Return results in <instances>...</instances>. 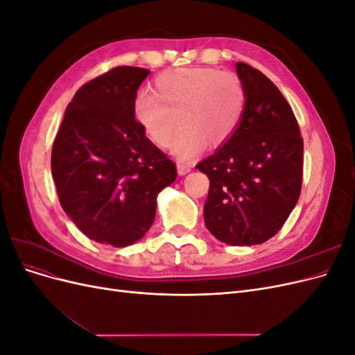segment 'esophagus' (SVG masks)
Listing matches in <instances>:
<instances>
[{
  "instance_id": "obj_1",
  "label": "esophagus",
  "mask_w": 355,
  "mask_h": 355,
  "mask_svg": "<svg viewBox=\"0 0 355 355\" xmlns=\"http://www.w3.org/2000/svg\"><path fill=\"white\" fill-rule=\"evenodd\" d=\"M176 167H178V173H179L180 176H184V175L189 173L191 168H192V167H191L188 163H182V161H178Z\"/></svg>"
}]
</instances>
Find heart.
Returning a JSON list of instances; mask_svg holds the SVG:
<instances>
[{
  "label": "heart",
  "mask_w": 355,
  "mask_h": 355,
  "mask_svg": "<svg viewBox=\"0 0 355 355\" xmlns=\"http://www.w3.org/2000/svg\"><path fill=\"white\" fill-rule=\"evenodd\" d=\"M243 80L232 71L179 68L157 77L154 94H137L133 103L136 121L157 146L170 144L179 159L200 154L206 145L219 148L237 132L245 110Z\"/></svg>",
  "instance_id": "1"
}]
</instances>
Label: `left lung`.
I'll return each mask as SVG.
<instances>
[{
    "mask_svg": "<svg viewBox=\"0 0 355 355\" xmlns=\"http://www.w3.org/2000/svg\"><path fill=\"white\" fill-rule=\"evenodd\" d=\"M247 101L237 132L197 168L210 180L207 230L230 245L261 244L282 230L302 188L304 141L295 114L265 75L237 62Z\"/></svg>",
    "mask_w": 355,
    "mask_h": 355,
    "instance_id": "left-lung-1",
    "label": "left lung"
}]
</instances>
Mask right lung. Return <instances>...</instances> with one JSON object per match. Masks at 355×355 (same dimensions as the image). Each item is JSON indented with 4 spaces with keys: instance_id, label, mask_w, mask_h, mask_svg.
Instances as JSON below:
<instances>
[{
    "instance_id": "add662e5",
    "label": "right lung",
    "mask_w": 355,
    "mask_h": 355,
    "mask_svg": "<svg viewBox=\"0 0 355 355\" xmlns=\"http://www.w3.org/2000/svg\"><path fill=\"white\" fill-rule=\"evenodd\" d=\"M148 73L116 67L81 85L53 144L60 206L96 243L125 247L141 240L155 219L159 191L178 176L173 161L145 136L133 114Z\"/></svg>"
}]
</instances>
